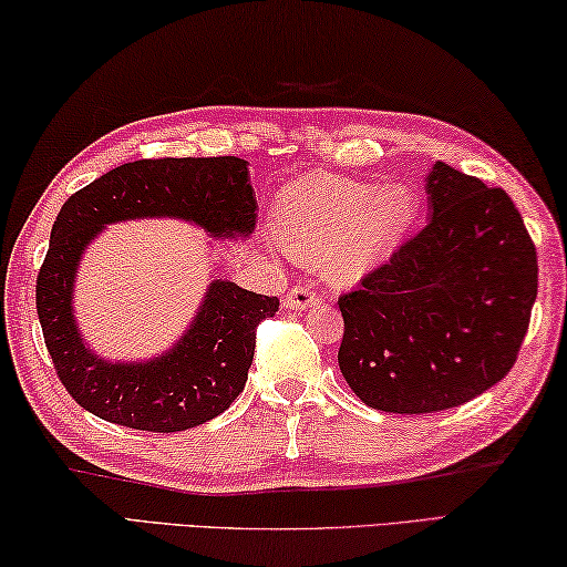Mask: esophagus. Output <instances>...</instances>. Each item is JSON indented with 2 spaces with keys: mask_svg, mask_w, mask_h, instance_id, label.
<instances>
[{
  "mask_svg": "<svg viewBox=\"0 0 567 567\" xmlns=\"http://www.w3.org/2000/svg\"><path fill=\"white\" fill-rule=\"evenodd\" d=\"M316 303H319V293L311 291V286H296V289L284 296V306L289 311H306Z\"/></svg>",
  "mask_w": 567,
  "mask_h": 567,
  "instance_id": "esophagus-1",
  "label": "esophagus"
}]
</instances>
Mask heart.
<instances>
[{"label": "heart", "mask_w": 567, "mask_h": 567, "mask_svg": "<svg viewBox=\"0 0 567 567\" xmlns=\"http://www.w3.org/2000/svg\"><path fill=\"white\" fill-rule=\"evenodd\" d=\"M419 214L405 184H369L331 174L281 188L274 228L286 251L316 261L333 284H355L391 258Z\"/></svg>", "instance_id": "obj_1"}]
</instances>
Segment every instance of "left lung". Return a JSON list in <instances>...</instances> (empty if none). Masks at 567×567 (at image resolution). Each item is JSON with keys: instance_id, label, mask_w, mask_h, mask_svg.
<instances>
[{"instance_id": "obj_1", "label": "left lung", "mask_w": 567, "mask_h": 567, "mask_svg": "<svg viewBox=\"0 0 567 567\" xmlns=\"http://www.w3.org/2000/svg\"><path fill=\"white\" fill-rule=\"evenodd\" d=\"M429 221L339 299V365L385 413L468 403L518 359L538 296V256L503 188L443 162L425 174Z\"/></svg>"}]
</instances>
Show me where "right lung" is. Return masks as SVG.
<instances>
[{
    "label": "right lung",
    "mask_w": 567,
    "mask_h": 567,
    "mask_svg": "<svg viewBox=\"0 0 567 567\" xmlns=\"http://www.w3.org/2000/svg\"><path fill=\"white\" fill-rule=\"evenodd\" d=\"M256 212L248 162L238 156L142 158L69 196L37 276V313L59 381L84 411L126 429L176 433L236 401L254 361L256 326L278 311L276 296L214 278L172 349L146 361H109L82 339L74 281L89 244L109 224L182 218L212 238H248Z\"/></svg>",
    "instance_id": "right-lung-1"
}]
</instances>
